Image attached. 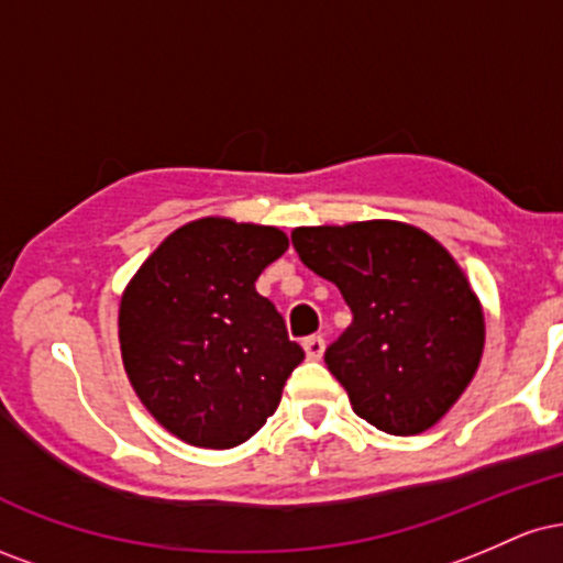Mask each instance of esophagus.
<instances>
[{
    "label": "esophagus",
    "instance_id": "34e87169",
    "mask_svg": "<svg viewBox=\"0 0 563 563\" xmlns=\"http://www.w3.org/2000/svg\"><path fill=\"white\" fill-rule=\"evenodd\" d=\"M301 346L309 360H320L322 352H325V341H322V335H309V339H303Z\"/></svg>",
    "mask_w": 563,
    "mask_h": 563
}]
</instances>
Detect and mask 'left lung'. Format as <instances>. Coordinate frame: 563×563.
I'll use <instances>...</instances> for the list:
<instances>
[{"mask_svg":"<svg viewBox=\"0 0 563 563\" xmlns=\"http://www.w3.org/2000/svg\"><path fill=\"white\" fill-rule=\"evenodd\" d=\"M296 254L339 286L352 325L325 349L352 410L386 434L431 429L479 367L482 303L461 264L412 224L296 228Z\"/></svg>","mask_w":563,"mask_h":563,"instance_id":"left-lung-1","label":"left lung"}]
</instances>
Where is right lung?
Instances as JSON below:
<instances>
[{"instance_id": "obj_1", "label": "right lung", "mask_w": 563, "mask_h": 563, "mask_svg": "<svg viewBox=\"0 0 563 563\" xmlns=\"http://www.w3.org/2000/svg\"><path fill=\"white\" fill-rule=\"evenodd\" d=\"M286 249L277 228L203 217L174 230L129 280L119 309L126 376L183 442L230 450L280 405L303 349L254 283Z\"/></svg>"}]
</instances>
